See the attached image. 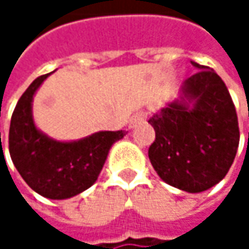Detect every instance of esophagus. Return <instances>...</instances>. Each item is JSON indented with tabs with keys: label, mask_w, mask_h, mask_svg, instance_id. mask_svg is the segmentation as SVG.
<instances>
[{
	"label": "esophagus",
	"mask_w": 249,
	"mask_h": 249,
	"mask_svg": "<svg viewBox=\"0 0 249 249\" xmlns=\"http://www.w3.org/2000/svg\"><path fill=\"white\" fill-rule=\"evenodd\" d=\"M145 118H147V114H145V112H138V114H135V115L131 118L128 126H129L131 129H134V128H137L140 124H142V123L145 121Z\"/></svg>",
	"instance_id": "34e87169"
}]
</instances>
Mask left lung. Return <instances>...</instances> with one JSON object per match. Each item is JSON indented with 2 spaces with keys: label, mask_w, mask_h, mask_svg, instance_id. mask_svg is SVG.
Masks as SVG:
<instances>
[{
  "label": "left lung",
  "mask_w": 249,
  "mask_h": 249,
  "mask_svg": "<svg viewBox=\"0 0 249 249\" xmlns=\"http://www.w3.org/2000/svg\"><path fill=\"white\" fill-rule=\"evenodd\" d=\"M197 73L178 96L148 123L156 131L148 159L163 181L187 193L218 184L229 172L239 144L236 111L218 73L192 62Z\"/></svg>",
  "instance_id": "8db88e82"
}]
</instances>
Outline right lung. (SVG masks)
<instances>
[{
	"label": "right lung",
	"instance_id": "obj_1",
	"mask_svg": "<svg viewBox=\"0 0 249 249\" xmlns=\"http://www.w3.org/2000/svg\"><path fill=\"white\" fill-rule=\"evenodd\" d=\"M52 73L37 77L17 102L8 142L11 160L25 183L47 199L63 200L98 180L111 147L126 132L98 131L80 140L60 141L38 129L33 118V99Z\"/></svg>",
	"mask_w": 249,
	"mask_h": 249
}]
</instances>
